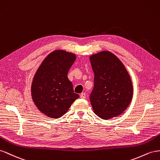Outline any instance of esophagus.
Segmentation results:
<instances>
[{
	"instance_id": "esophagus-1",
	"label": "esophagus",
	"mask_w": 160,
	"mask_h": 160,
	"mask_svg": "<svg viewBox=\"0 0 160 160\" xmlns=\"http://www.w3.org/2000/svg\"><path fill=\"white\" fill-rule=\"evenodd\" d=\"M86 93H82V94H80V98H86Z\"/></svg>"
}]
</instances>
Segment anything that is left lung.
I'll return each instance as SVG.
<instances>
[{
    "label": "left lung",
    "instance_id": "left-lung-1",
    "mask_svg": "<svg viewBox=\"0 0 160 160\" xmlns=\"http://www.w3.org/2000/svg\"><path fill=\"white\" fill-rule=\"evenodd\" d=\"M90 61L94 74L90 96L94 112L105 120L120 115L133 98L129 74L119 59L108 51L91 55Z\"/></svg>",
    "mask_w": 160,
    "mask_h": 160
}]
</instances>
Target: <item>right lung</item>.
<instances>
[{"instance_id":"add662e5","label":"right lung","mask_w":160,"mask_h":160,"mask_svg":"<svg viewBox=\"0 0 160 160\" xmlns=\"http://www.w3.org/2000/svg\"><path fill=\"white\" fill-rule=\"evenodd\" d=\"M76 59L74 53L55 50L44 59L35 72L31 87V97L39 111L48 117H62L79 98L68 78Z\"/></svg>"}]
</instances>
